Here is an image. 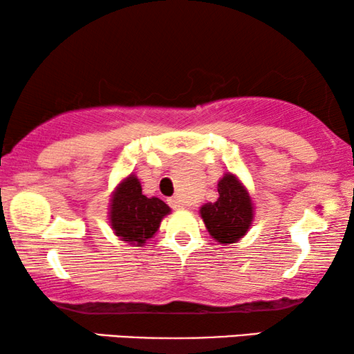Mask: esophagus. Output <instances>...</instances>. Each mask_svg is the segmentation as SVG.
Wrapping results in <instances>:
<instances>
[{
  "label": "esophagus",
  "instance_id": "34e87169",
  "mask_svg": "<svg viewBox=\"0 0 354 354\" xmlns=\"http://www.w3.org/2000/svg\"><path fill=\"white\" fill-rule=\"evenodd\" d=\"M167 203H169V206L174 207V209H182V207H183V203H182V200L178 196L169 198Z\"/></svg>",
  "mask_w": 354,
  "mask_h": 354
}]
</instances>
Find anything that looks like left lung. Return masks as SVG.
Wrapping results in <instances>:
<instances>
[{
    "label": "left lung",
    "mask_w": 354,
    "mask_h": 354,
    "mask_svg": "<svg viewBox=\"0 0 354 354\" xmlns=\"http://www.w3.org/2000/svg\"><path fill=\"white\" fill-rule=\"evenodd\" d=\"M219 198L201 206L200 214L209 235L222 245H230L246 235L253 222V203L234 174H225L217 183Z\"/></svg>",
    "instance_id": "left-lung-1"
}]
</instances>
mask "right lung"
Instances as JSON below:
<instances>
[{
	"mask_svg": "<svg viewBox=\"0 0 354 354\" xmlns=\"http://www.w3.org/2000/svg\"><path fill=\"white\" fill-rule=\"evenodd\" d=\"M109 221L114 234L130 245L143 246L156 234L162 217L171 212L159 198H148L135 176L119 183L111 198Z\"/></svg>",
	"mask_w": 354,
	"mask_h": 354,
	"instance_id": "add662e5",
	"label": "right lung"
}]
</instances>
